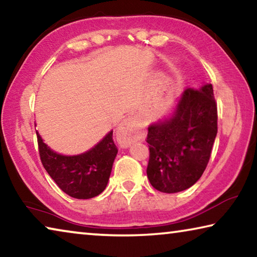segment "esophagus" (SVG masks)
Instances as JSON below:
<instances>
[{
  "label": "esophagus",
  "instance_id": "obj_1",
  "mask_svg": "<svg viewBox=\"0 0 257 257\" xmlns=\"http://www.w3.org/2000/svg\"><path fill=\"white\" fill-rule=\"evenodd\" d=\"M145 137L144 124L137 116H128L116 130V138L121 146L128 147L135 142L142 141Z\"/></svg>",
  "mask_w": 257,
  "mask_h": 257
}]
</instances>
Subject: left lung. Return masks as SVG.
<instances>
[{"label": "left lung", "mask_w": 257, "mask_h": 257, "mask_svg": "<svg viewBox=\"0 0 257 257\" xmlns=\"http://www.w3.org/2000/svg\"><path fill=\"white\" fill-rule=\"evenodd\" d=\"M217 133V110L211 84L187 88L171 113L149 125L147 177L162 193L196 184L206 169Z\"/></svg>", "instance_id": "left-lung-1"}]
</instances>
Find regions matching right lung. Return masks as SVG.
I'll list each match as a JSON object with an SVG mask.
<instances>
[{
	"label": "right lung",
	"instance_id": "right-lung-1",
	"mask_svg": "<svg viewBox=\"0 0 257 257\" xmlns=\"http://www.w3.org/2000/svg\"><path fill=\"white\" fill-rule=\"evenodd\" d=\"M37 134L40 156L47 173L61 190L78 199L93 198L106 188L112 165L118 154L113 130L92 149L77 155L56 153Z\"/></svg>",
	"mask_w": 257,
	"mask_h": 257
}]
</instances>
